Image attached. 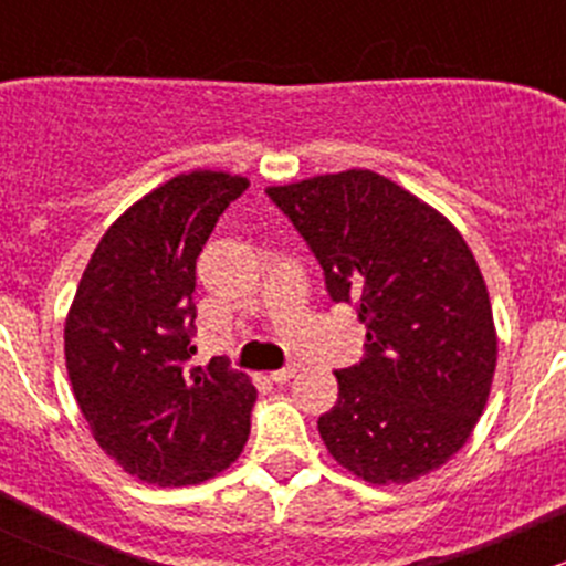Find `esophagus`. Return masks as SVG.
Segmentation results:
<instances>
[{"instance_id": "obj_1", "label": "esophagus", "mask_w": 566, "mask_h": 566, "mask_svg": "<svg viewBox=\"0 0 566 566\" xmlns=\"http://www.w3.org/2000/svg\"><path fill=\"white\" fill-rule=\"evenodd\" d=\"M295 373H298V367H295V364H290V367L271 373V375H268V378H271L273 384H287V380L295 378Z\"/></svg>"}]
</instances>
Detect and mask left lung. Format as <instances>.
Returning a JSON list of instances; mask_svg holds the SVG:
<instances>
[{
  "mask_svg": "<svg viewBox=\"0 0 566 566\" xmlns=\"http://www.w3.org/2000/svg\"><path fill=\"white\" fill-rule=\"evenodd\" d=\"M315 251L336 304H356L367 358L339 369L317 419L328 454L369 484H408L465 447L499 361L488 284L458 227L369 169L268 186Z\"/></svg>",
  "mask_w": 566,
  "mask_h": 566,
  "instance_id": "left-lung-1",
  "label": "left lung"
}]
</instances>
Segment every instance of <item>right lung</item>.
<instances>
[{
	"mask_svg": "<svg viewBox=\"0 0 566 566\" xmlns=\"http://www.w3.org/2000/svg\"><path fill=\"white\" fill-rule=\"evenodd\" d=\"M249 180L197 169L161 182L104 232L65 317V367L95 443L161 488L241 458L256 389L213 358L188 369L197 256Z\"/></svg>",
	"mask_w": 566,
	"mask_h": 566,
	"instance_id": "right-lung-1",
	"label": "right lung"
}]
</instances>
